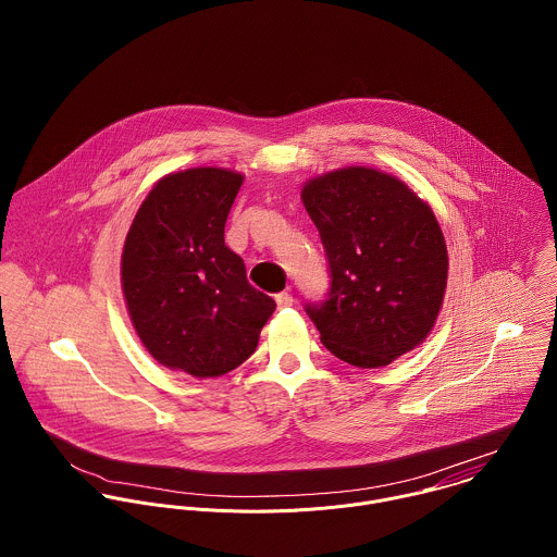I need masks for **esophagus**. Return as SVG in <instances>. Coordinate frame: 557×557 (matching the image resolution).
Wrapping results in <instances>:
<instances>
[{"label":"esophagus","mask_w":557,"mask_h":557,"mask_svg":"<svg viewBox=\"0 0 557 557\" xmlns=\"http://www.w3.org/2000/svg\"><path fill=\"white\" fill-rule=\"evenodd\" d=\"M276 305H278V309H287L294 305V296L287 292H281V294H276Z\"/></svg>","instance_id":"1"}]
</instances>
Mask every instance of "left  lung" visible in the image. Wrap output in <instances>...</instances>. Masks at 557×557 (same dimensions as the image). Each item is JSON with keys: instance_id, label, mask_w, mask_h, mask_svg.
<instances>
[{"instance_id": "8db88e82", "label": "left lung", "mask_w": 557, "mask_h": 557, "mask_svg": "<svg viewBox=\"0 0 557 557\" xmlns=\"http://www.w3.org/2000/svg\"><path fill=\"white\" fill-rule=\"evenodd\" d=\"M302 201L327 259L330 289L307 302L321 343L360 369L420 345L442 309L448 252L431 208L400 180L349 166L311 180Z\"/></svg>"}]
</instances>
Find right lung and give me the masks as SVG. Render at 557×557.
I'll return each mask as SVG.
<instances>
[{"mask_svg":"<svg viewBox=\"0 0 557 557\" xmlns=\"http://www.w3.org/2000/svg\"><path fill=\"white\" fill-rule=\"evenodd\" d=\"M242 180L216 166L162 177L124 244L122 287L139 338L160 364L193 377L239 367L276 309L225 246Z\"/></svg>","mask_w":557,"mask_h":557,"instance_id":"right-lung-1","label":"right lung"}]
</instances>
